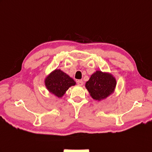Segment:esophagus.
<instances>
[{"label": "esophagus", "instance_id": "esophagus-1", "mask_svg": "<svg viewBox=\"0 0 152 152\" xmlns=\"http://www.w3.org/2000/svg\"><path fill=\"white\" fill-rule=\"evenodd\" d=\"M77 84L80 85V86H81V85H83V81L82 80H77Z\"/></svg>", "mask_w": 152, "mask_h": 152}]
</instances>
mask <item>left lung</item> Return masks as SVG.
<instances>
[{"label": "left lung", "mask_w": 152, "mask_h": 152, "mask_svg": "<svg viewBox=\"0 0 152 152\" xmlns=\"http://www.w3.org/2000/svg\"><path fill=\"white\" fill-rule=\"evenodd\" d=\"M116 84V79L112 74L96 71L85 83V87L93 99L102 101L113 94Z\"/></svg>", "instance_id": "1"}]
</instances>
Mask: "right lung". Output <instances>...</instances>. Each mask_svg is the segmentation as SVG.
<instances>
[{
    "label": "right lung",
    "mask_w": 152,
    "mask_h": 152,
    "mask_svg": "<svg viewBox=\"0 0 152 152\" xmlns=\"http://www.w3.org/2000/svg\"><path fill=\"white\" fill-rule=\"evenodd\" d=\"M44 82L48 91L58 98H61L69 87L76 85L72 77L57 69L46 76Z\"/></svg>",
    "instance_id": "add662e5"
}]
</instances>
